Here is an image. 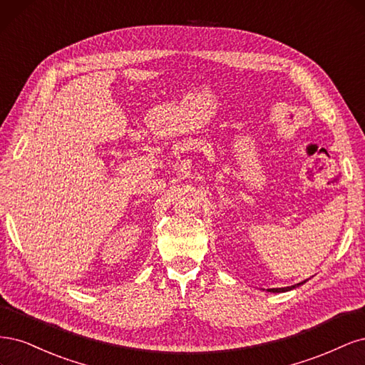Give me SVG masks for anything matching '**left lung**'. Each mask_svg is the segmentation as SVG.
<instances>
[{"label":"left lung","mask_w":365,"mask_h":365,"mask_svg":"<svg viewBox=\"0 0 365 365\" xmlns=\"http://www.w3.org/2000/svg\"><path fill=\"white\" fill-rule=\"evenodd\" d=\"M304 282H307V280H303V282H300V284H297V285H292V287H287V288H269L268 291H269V292H285V291H289V289L296 288V287H300L302 284H304Z\"/></svg>","instance_id":"left-lung-1"}]
</instances>
